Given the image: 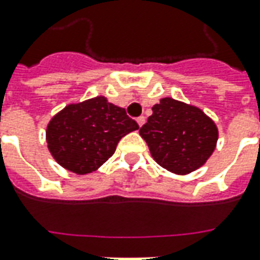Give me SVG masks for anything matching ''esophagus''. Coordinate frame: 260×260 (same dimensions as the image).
<instances>
[{
	"label": "esophagus",
	"mask_w": 260,
	"mask_h": 260,
	"mask_svg": "<svg viewBox=\"0 0 260 260\" xmlns=\"http://www.w3.org/2000/svg\"><path fill=\"white\" fill-rule=\"evenodd\" d=\"M136 122H138V125H139V126H142V125L145 124V117H139L138 119H136Z\"/></svg>",
	"instance_id": "obj_1"
}]
</instances>
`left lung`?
<instances>
[{"mask_svg":"<svg viewBox=\"0 0 260 260\" xmlns=\"http://www.w3.org/2000/svg\"><path fill=\"white\" fill-rule=\"evenodd\" d=\"M152 111L139 134L156 163L176 174L201 168L218 141V129L211 118L197 107L170 97L161 99Z\"/></svg>","mask_w":260,"mask_h":260,"instance_id":"1","label":"left lung"}]
</instances>
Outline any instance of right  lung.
<instances>
[{
  "mask_svg": "<svg viewBox=\"0 0 260 260\" xmlns=\"http://www.w3.org/2000/svg\"><path fill=\"white\" fill-rule=\"evenodd\" d=\"M138 128L124 108L100 95L69 104L57 112L48 124L46 142L61 168L87 174L104 165L121 138Z\"/></svg>",
  "mask_w": 260,
  "mask_h": 260,
  "instance_id": "add662e5",
  "label": "right lung"
}]
</instances>
